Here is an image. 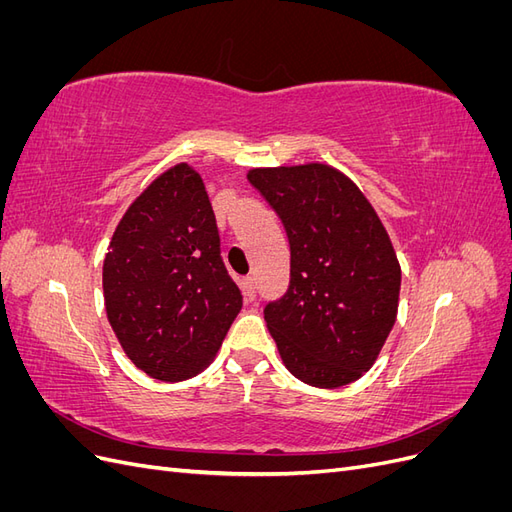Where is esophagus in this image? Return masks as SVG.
<instances>
[{
	"label": "esophagus",
	"instance_id": "1",
	"mask_svg": "<svg viewBox=\"0 0 512 512\" xmlns=\"http://www.w3.org/2000/svg\"><path fill=\"white\" fill-rule=\"evenodd\" d=\"M243 292H245V299L247 301H254L256 299V280H254L252 275L245 277V280H243Z\"/></svg>",
	"mask_w": 512,
	"mask_h": 512
}]
</instances>
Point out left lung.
<instances>
[{"label": "left lung", "mask_w": 512, "mask_h": 512, "mask_svg": "<svg viewBox=\"0 0 512 512\" xmlns=\"http://www.w3.org/2000/svg\"><path fill=\"white\" fill-rule=\"evenodd\" d=\"M247 179L280 215L290 284L265 320L294 378L318 389L359 380L389 337L401 269L363 192L327 164L252 168Z\"/></svg>", "instance_id": "obj_1"}]
</instances>
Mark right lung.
<instances>
[{
    "label": "right lung",
    "instance_id": "obj_1",
    "mask_svg": "<svg viewBox=\"0 0 512 512\" xmlns=\"http://www.w3.org/2000/svg\"><path fill=\"white\" fill-rule=\"evenodd\" d=\"M102 288L123 352L147 376L179 382L211 365L243 297L190 164L168 168L128 207L108 245Z\"/></svg>",
    "mask_w": 512,
    "mask_h": 512
}]
</instances>
